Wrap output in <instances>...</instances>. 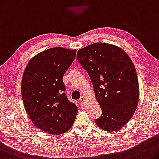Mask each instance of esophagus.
<instances>
[{
    "mask_svg": "<svg viewBox=\"0 0 159 159\" xmlns=\"http://www.w3.org/2000/svg\"><path fill=\"white\" fill-rule=\"evenodd\" d=\"M80 102L82 105H85L86 104V100H85V98L84 96H81L80 98Z\"/></svg>",
    "mask_w": 159,
    "mask_h": 159,
    "instance_id": "obj_1",
    "label": "esophagus"
}]
</instances>
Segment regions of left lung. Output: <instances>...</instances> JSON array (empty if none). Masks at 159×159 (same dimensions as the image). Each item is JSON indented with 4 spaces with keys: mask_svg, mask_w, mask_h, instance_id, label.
Instances as JSON below:
<instances>
[{
    "mask_svg": "<svg viewBox=\"0 0 159 159\" xmlns=\"http://www.w3.org/2000/svg\"><path fill=\"white\" fill-rule=\"evenodd\" d=\"M77 59L89 74L101 107L95 123L106 132L118 131L132 118L139 98L132 61L119 47L102 42L79 49Z\"/></svg>",
    "mask_w": 159,
    "mask_h": 159,
    "instance_id": "8db88e82",
    "label": "left lung"
}]
</instances>
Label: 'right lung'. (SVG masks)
Masks as SVG:
<instances>
[{
  "instance_id": "1",
  "label": "right lung",
  "mask_w": 159,
  "mask_h": 159,
  "mask_svg": "<svg viewBox=\"0 0 159 159\" xmlns=\"http://www.w3.org/2000/svg\"><path fill=\"white\" fill-rule=\"evenodd\" d=\"M75 49L54 47L32 57L23 73L22 101L33 124L51 134L72 127L78 107L65 94L63 75L74 61Z\"/></svg>"
}]
</instances>
